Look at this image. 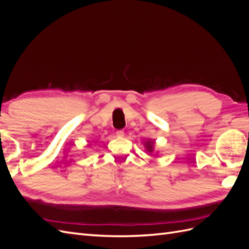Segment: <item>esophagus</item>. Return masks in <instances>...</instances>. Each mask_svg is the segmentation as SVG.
<instances>
[{
    "mask_svg": "<svg viewBox=\"0 0 249 249\" xmlns=\"http://www.w3.org/2000/svg\"><path fill=\"white\" fill-rule=\"evenodd\" d=\"M116 136H117V137H124V132L123 130L116 131Z\"/></svg>",
    "mask_w": 249,
    "mask_h": 249,
    "instance_id": "1",
    "label": "esophagus"
}]
</instances>
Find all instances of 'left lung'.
<instances>
[{"mask_svg": "<svg viewBox=\"0 0 249 249\" xmlns=\"http://www.w3.org/2000/svg\"><path fill=\"white\" fill-rule=\"evenodd\" d=\"M145 146H146V148H147V150H148V152H152V150H153V145H152V142H146L145 143Z\"/></svg>", "mask_w": 249, "mask_h": 249, "instance_id": "1", "label": "left lung"}]
</instances>
